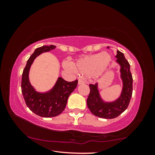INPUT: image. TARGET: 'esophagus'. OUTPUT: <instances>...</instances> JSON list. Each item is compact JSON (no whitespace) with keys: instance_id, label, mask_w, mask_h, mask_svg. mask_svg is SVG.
<instances>
[{"instance_id":"obj_1","label":"esophagus","mask_w":155,"mask_h":155,"mask_svg":"<svg viewBox=\"0 0 155 155\" xmlns=\"http://www.w3.org/2000/svg\"><path fill=\"white\" fill-rule=\"evenodd\" d=\"M85 81H84L83 79H81V78L78 79V85H82V84H85Z\"/></svg>"}]
</instances>
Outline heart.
I'll list each match as a JSON object with an SVG mask.
<instances>
[{
  "instance_id": "obj_1",
  "label": "heart",
  "mask_w": 155,
  "mask_h": 155,
  "mask_svg": "<svg viewBox=\"0 0 155 155\" xmlns=\"http://www.w3.org/2000/svg\"><path fill=\"white\" fill-rule=\"evenodd\" d=\"M111 61V57L109 53L102 52L78 59L72 66L67 64L65 66L68 69L74 70L78 74L98 78L105 72Z\"/></svg>"
}]
</instances>
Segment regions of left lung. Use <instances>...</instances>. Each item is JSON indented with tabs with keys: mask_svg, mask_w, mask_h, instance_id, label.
Wrapping results in <instances>:
<instances>
[{
	"mask_svg": "<svg viewBox=\"0 0 155 155\" xmlns=\"http://www.w3.org/2000/svg\"><path fill=\"white\" fill-rule=\"evenodd\" d=\"M109 48V47H107ZM116 62L120 65V77L123 87L120 97L113 102H105L99 94L98 83L90 84V92L87 100V104L90 111L95 116L105 119H113L122 114L129 104L133 93V77L130 70L129 63L124 54L117 51Z\"/></svg>",
	"mask_w": 155,
	"mask_h": 155,
	"instance_id": "left-lung-1",
	"label": "left lung"
}]
</instances>
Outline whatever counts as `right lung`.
Returning a JSON list of instances; mask_svg holds the SVG:
<instances>
[{"mask_svg": "<svg viewBox=\"0 0 155 155\" xmlns=\"http://www.w3.org/2000/svg\"><path fill=\"white\" fill-rule=\"evenodd\" d=\"M56 48L55 46H43L36 48L28 59L22 76L21 89L26 104L34 114L43 117H51L61 114L66 106L68 98L76 89L78 80L68 82L59 77L55 85L47 92L37 91L31 85L28 73L31 64L37 57Z\"/></svg>", "mask_w": 155, "mask_h": 155, "instance_id": "obj_1", "label": "right lung"}]
</instances>
